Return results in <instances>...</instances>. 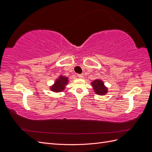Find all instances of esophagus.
I'll list each match as a JSON object with an SVG mask.
<instances>
[{
  "label": "esophagus",
  "mask_w": 152,
  "mask_h": 152,
  "mask_svg": "<svg viewBox=\"0 0 152 152\" xmlns=\"http://www.w3.org/2000/svg\"><path fill=\"white\" fill-rule=\"evenodd\" d=\"M77 77L80 78V79H83L84 78V75L82 74H77Z\"/></svg>",
  "instance_id": "1"
}]
</instances>
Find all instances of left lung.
Returning a JSON list of instances; mask_svg holds the SVG:
<instances>
[{
    "mask_svg": "<svg viewBox=\"0 0 152 152\" xmlns=\"http://www.w3.org/2000/svg\"><path fill=\"white\" fill-rule=\"evenodd\" d=\"M91 85L93 87V89L96 94L98 95L103 96L108 92L107 87L104 85L102 80L96 79L91 82Z\"/></svg>",
    "mask_w": 152,
    "mask_h": 152,
    "instance_id": "1",
    "label": "left lung"
}]
</instances>
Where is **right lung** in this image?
Listing matches in <instances>:
<instances>
[{"label":"right lung","instance_id":"add662e5","mask_svg":"<svg viewBox=\"0 0 152 152\" xmlns=\"http://www.w3.org/2000/svg\"><path fill=\"white\" fill-rule=\"evenodd\" d=\"M68 83V78L65 76L60 75L58 79H57L55 81L54 84L50 86V89L52 91L59 93L62 92L65 88V86Z\"/></svg>","mask_w":152,"mask_h":152}]
</instances>
